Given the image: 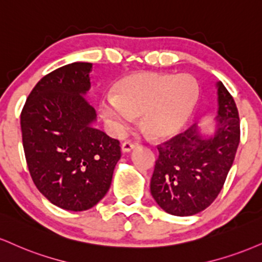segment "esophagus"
<instances>
[{"instance_id":"34e87169","label":"esophagus","mask_w":262,"mask_h":262,"mask_svg":"<svg viewBox=\"0 0 262 262\" xmlns=\"http://www.w3.org/2000/svg\"><path fill=\"white\" fill-rule=\"evenodd\" d=\"M135 149V144L130 143V141H124L122 144V151L123 152H130L132 150Z\"/></svg>"}]
</instances>
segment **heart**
Returning <instances> with one entry per match:
<instances>
[{
    "label": "heart",
    "instance_id": "b5f03b06",
    "mask_svg": "<svg viewBox=\"0 0 262 262\" xmlns=\"http://www.w3.org/2000/svg\"><path fill=\"white\" fill-rule=\"evenodd\" d=\"M199 97V84L191 75L137 72L116 81L112 95L103 96L99 106L115 133L122 134L139 116L144 133L167 139L190 121Z\"/></svg>",
    "mask_w": 262,
    "mask_h": 262
}]
</instances>
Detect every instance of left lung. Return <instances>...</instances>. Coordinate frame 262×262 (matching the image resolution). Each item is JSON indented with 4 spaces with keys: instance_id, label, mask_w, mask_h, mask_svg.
I'll list each match as a JSON object with an SVG mask.
<instances>
[{
    "instance_id": "obj_1",
    "label": "left lung",
    "mask_w": 262,
    "mask_h": 262,
    "mask_svg": "<svg viewBox=\"0 0 262 262\" xmlns=\"http://www.w3.org/2000/svg\"><path fill=\"white\" fill-rule=\"evenodd\" d=\"M216 88L219 108L212 132L191 127L157 147L150 191L169 215L193 216L209 207L234 161L241 139L238 110L222 81Z\"/></svg>"
}]
</instances>
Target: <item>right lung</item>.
I'll list each match as a JSON object with an SVG mask.
<instances>
[{
	"mask_svg": "<svg viewBox=\"0 0 262 262\" xmlns=\"http://www.w3.org/2000/svg\"><path fill=\"white\" fill-rule=\"evenodd\" d=\"M91 69V63L74 62L45 75L20 115L34 184L50 203L68 211L95 206L121 159L119 141L94 127L96 112L85 99Z\"/></svg>",
	"mask_w": 262,
	"mask_h": 262,
	"instance_id": "add662e5",
	"label": "right lung"
}]
</instances>
